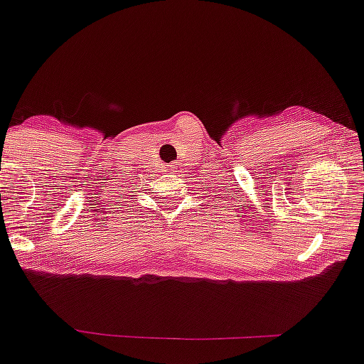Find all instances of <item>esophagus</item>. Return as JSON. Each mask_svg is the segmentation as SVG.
<instances>
[{
	"label": "esophagus",
	"instance_id": "34e87169",
	"mask_svg": "<svg viewBox=\"0 0 364 364\" xmlns=\"http://www.w3.org/2000/svg\"><path fill=\"white\" fill-rule=\"evenodd\" d=\"M183 167H185V165H183L181 161H174V164L171 165V168L176 172V174H178V172H183Z\"/></svg>",
	"mask_w": 364,
	"mask_h": 364
}]
</instances>
